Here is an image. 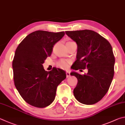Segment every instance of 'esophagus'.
<instances>
[{
	"instance_id": "obj_1",
	"label": "esophagus",
	"mask_w": 125,
	"mask_h": 125,
	"mask_svg": "<svg viewBox=\"0 0 125 125\" xmlns=\"http://www.w3.org/2000/svg\"><path fill=\"white\" fill-rule=\"evenodd\" d=\"M66 77H67H67H69L70 76V73H69V71H66Z\"/></svg>"
}]
</instances>
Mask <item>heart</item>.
<instances>
[{
  "label": "heart",
  "mask_w": 125,
  "mask_h": 125,
  "mask_svg": "<svg viewBox=\"0 0 125 125\" xmlns=\"http://www.w3.org/2000/svg\"><path fill=\"white\" fill-rule=\"evenodd\" d=\"M71 42H68L67 43H71ZM57 65H58V66L59 67H60L61 69H66L69 67V62L65 60H60L58 62Z\"/></svg>",
  "instance_id": "heart-1"
}]
</instances>
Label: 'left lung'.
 I'll use <instances>...</instances> for the list:
<instances>
[{"label":"left lung","mask_w":125,"mask_h":125,"mask_svg":"<svg viewBox=\"0 0 125 125\" xmlns=\"http://www.w3.org/2000/svg\"><path fill=\"white\" fill-rule=\"evenodd\" d=\"M65 33L77 45L76 60L72 69H88V73L83 75L71 73L78 80L73 89L74 96L83 104L97 103L108 91L114 75L115 57L112 47L105 38L93 31Z\"/></svg>","instance_id":"8db88e82"}]
</instances>
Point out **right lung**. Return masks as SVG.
I'll return each instance as SVG.
<instances>
[{
    "instance_id": "right-lung-1",
    "label": "right lung",
    "mask_w": 125,
    "mask_h": 125,
    "mask_svg": "<svg viewBox=\"0 0 125 125\" xmlns=\"http://www.w3.org/2000/svg\"><path fill=\"white\" fill-rule=\"evenodd\" d=\"M65 35L64 31H36L19 44L12 61L15 86L28 104L45 108L54 101L57 87L66 77L65 71L59 68L46 71L43 64L51 55L55 44Z\"/></svg>"
}]
</instances>
